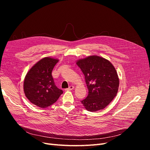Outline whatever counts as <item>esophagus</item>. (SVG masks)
<instances>
[{
  "instance_id": "esophagus-1",
  "label": "esophagus",
  "mask_w": 150,
  "mask_h": 150,
  "mask_svg": "<svg viewBox=\"0 0 150 150\" xmlns=\"http://www.w3.org/2000/svg\"><path fill=\"white\" fill-rule=\"evenodd\" d=\"M74 86H70L69 88H68L67 89H66V90H68V91H71V90H72V89H74Z\"/></svg>"
}]
</instances>
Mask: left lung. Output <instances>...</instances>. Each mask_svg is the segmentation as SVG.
<instances>
[{"label":"left lung","mask_w":150,"mask_h":150,"mask_svg":"<svg viewBox=\"0 0 150 150\" xmlns=\"http://www.w3.org/2000/svg\"><path fill=\"white\" fill-rule=\"evenodd\" d=\"M84 75L88 95L81 103L89 111L103 110L114 99L119 88L115 67L108 60L91 56L76 62Z\"/></svg>","instance_id":"1"}]
</instances>
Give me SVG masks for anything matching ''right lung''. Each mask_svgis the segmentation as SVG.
<instances>
[{"instance_id":"obj_1","label":"right lung","mask_w":150,"mask_h":150,"mask_svg":"<svg viewBox=\"0 0 150 150\" xmlns=\"http://www.w3.org/2000/svg\"><path fill=\"white\" fill-rule=\"evenodd\" d=\"M58 61L56 59L44 57L27 73L24 82V93L35 106L47 108L56 103L63 93L56 86L52 76L53 68Z\"/></svg>"}]
</instances>
